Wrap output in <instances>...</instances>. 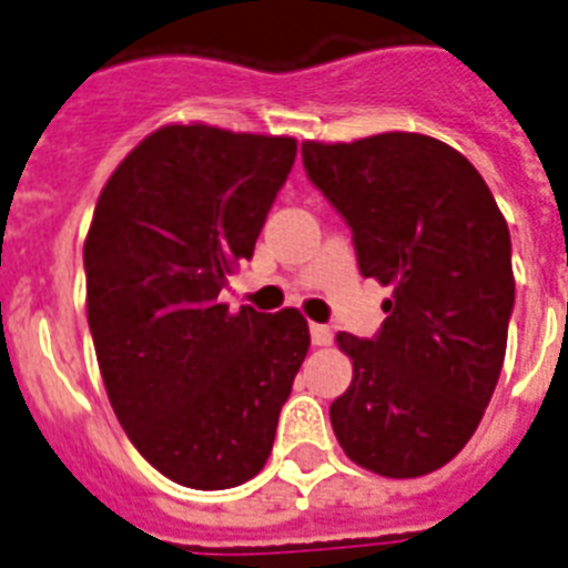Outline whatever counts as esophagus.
Listing matches in <instances>:
<instances>
[{"mask_svg": "<svg viewBox=\"0 0 568 568\" xmlns=\"http://www.w3.org/2000/svg\"><path fill=\"white\" fill-rule=\"evenodd\" d=\"M308 335H312V344H315V347H329L332 344V329L324 324L308 326Z\"/></svg>", "mask_w": 568, "mask_h": 568, "instance_id": "esophagus-1", "label": "esophagus"}]
</instances>
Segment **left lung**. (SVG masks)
Returning a JSON list of instances; mask_svg holds the SVG:
<instances>
[{"label":"left lung","instance_id":"8db88e82","mask_svg":"<svg viewBox=\"0 0 568 568\" xmlns=\"http://www.w3.org/2000/svg\"><path fill=\"white\" fill-rule=\"evenodd\" d=\"M300 154L347 221L362 276L394 288L373 338L338 332L353 382L329 405L335 437L379 476H426L464 449L499 382L516 297L508 224L467 156L423 133Z\"/></svg>","mask_w":568,"mask_h":568}]
</instances>
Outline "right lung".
Masks as SVG:
<instances>
[{"label":"right lung","instance_id":"add662e5","mask_svg":"<svg viewBox=\"0 0 568 568\" xmlns=\"http://www.w3.org/2000/svg\"><path fill=\"white\" fill-rule=\"evenodd\" d=\"M297 142L169 124L124 156L84 244L87 321L110 405L165 478L227 490L265 467L308 349L297 308L230 312Z\"/></svg>","mask_w":568,"mask_h":568}]
</instances>
